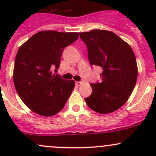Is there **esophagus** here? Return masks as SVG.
Wrapping results in <instances>:
<instances>
[{
    "label": "esophagus",
    "mask_w": 156,
    "mask_h": 156,
    "mask_svg": "<svg viewBox=\"0 0 156 156\" xmlns=\"http://www.w3.org/2000/svg\"><path fill=\"white\" fill-rule=\"evenodd\" d=\"M75 84H76V86L79 87V86H81V84H82V82H81V81H76V82H75Z\"/></svg>",
    "instance_id": "34e87169"
}]
</instances>
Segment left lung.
<instances>
[{
  "instance_id": "8db88e82",
  "label": "left lung",
  "mask_w": 156,
  "mask_h": 156,
  "mask_svg": "<svg viewBox=\"0 0 156 156\" xmlns=\"http://www.w3.org/2000/svg\"><path fill=\"white\" fill-rule=\"evenodd\" d=\"M79 34L87 48L90 64L103 69L102 81L90 84L92 94L84 100L100 114L116 111L127 101L136 85L138 69L134 53L112 31L94 29Z\"/></svg>"
}]
</instances>
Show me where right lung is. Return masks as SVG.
I'll use <instances>...</instances> for the list:
<instances>
[{
  "instance_id": "obj_1",
  "label": "right lung",
  "mask_w": 156,
  "mask_h": 156,
  "mask_svg": "<svg viewBox=\"0 0 156 156\" xmlns=\"http://www.w3.org/2000/svg\"><path fill=\"white\" fill-rule=\"evenodd\" d=\"M78 32L41 31L18 50L13 82L23 103L42 116H53L65 106L75 87L73 80L55 75L64 48L78 39Z\"/></svg>"
}]
</instances>
